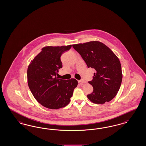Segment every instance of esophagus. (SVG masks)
Here are the masks:
<instances>
[{
	"instance_id": "esophagus-1",
	"label": "esophagus",
	"mask_w": 146,
	"mask_h": 146,
	"mask_svg": "<svg viewBox=\"0 0 146 146\" xmlns=\"http://www.w3.org/2000/svg\"><path fill=\"white\" fill-rule=\"evenodd\" d=\"M78 82H79V83H80V84H86V83H87V81H86V80H79Z\"/></svg>"
}]
</instances>
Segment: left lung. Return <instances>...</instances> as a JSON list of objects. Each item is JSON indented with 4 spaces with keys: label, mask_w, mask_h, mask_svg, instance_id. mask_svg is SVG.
I'll use <instances>...</instances> for the list:
<instances>
[{
    "label": "left lung",
    "mask_w": 146,
    "mask_h": 146,
    "mask_svg": "<svg viewBox=\"0 0 146 146\" xmlns=\"http://www.w3.org/2000/svg\"><path fill=\"white\" fill-rule=\"evenodd\" d=\"M72 46L88 67L96 70L93 80L88 82L94 90L87 95L88 98L95 104L110 102L117 94L122 81L121 67L118 58L109 48L97 40Z\"/></svg>",
    "instance_id": "8db88e82"
}]
</instances>
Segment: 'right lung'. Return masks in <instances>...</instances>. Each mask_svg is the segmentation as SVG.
Wrapping results in <instances>:
<instances>
[{"instance_id":"right-lung-1","label":"right lung","mask_w":146,"mask_h":146,"mask_svg":"<svg viewBox=\"0 0 146 146\" xmlns=\"http://www.w3.org/2000/svg\"><path fill=\"white\" fill-rule=\"evenodd\" d=\"M71 46H45L28 67L29 88L37 101L46 108L54 110L66 106L78 84L75 79L65 80L56 76L62 67L60 57Z\"/></svg>"}]
</instances>
